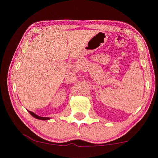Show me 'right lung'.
<instances>
[{
    "label": "right lung",
    "mask_w": 158,
    "mask_h": 158,
    "mask_svg": "<svg viewBox=\"0 0 158 158\" xmlns=\"http://www.w3.org/2000/svg\"><path fill=\"white\" fill-rule=\"evenodd\" d=\"M29 113L31 114V116H33L34 118H37V119H40V120H49V117H41V116H37V115H36L35 114H34L33 112L30 111H29Z\"/></svg>",
    "instance_id": "add662e5"
}]
</instances>
